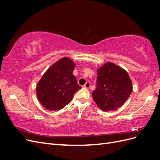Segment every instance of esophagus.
Here are the masks:
<instances>
[{
    "label": "esophagus",
    "instance_id": "1",
    "mask_svg": "<svg viewBox=\"0 0 160 160\" xmlns=\"http://www.w3.org/2000/svg\"><path fill=\"white\" fill-rule=\"evenodd\" d=\"M90 85H91V83H90V82H89V81H88L87 82V83L83 85V87L85 88H90Z\"/></svg>",
    "mask_w": 160,
    "mask_h": 160
}]
</instances>
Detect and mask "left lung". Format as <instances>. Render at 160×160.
Wrapping results in <instances>:
<instances>
[{"mask_svg": "<svg viewBox=\"0 0 160 160\" xmlns=\"http://www.w3.org/2000/svg\"><path fill=\"white\" fill-rule=\"evenodd\" d=\"M97 72V87L92 92L96 104L104 111L122 107L133 90L128 72L111 62L99 67Z\"/></svg>", "mask_w": 160, "mask_h": 160, "instance_id": "1", "label": "left lung"}]
</instances>
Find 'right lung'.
<instances>
[{"label":"right lung","instance_id":"obj_1","mask_svg":"<svg viewBox=\"0 0 160 160\" xmlns=\"http://www.w3.org/2000/svg\"><path fill=\"white\" fill-rule=\"evenodd\" d=\"M75 66L69 58H62L52 65L38 82L37 99L45 109L57 111L65 108L81 88L72 74Z\"/></svg>","mask_w":160,"mask_h":160}]
</instances>
